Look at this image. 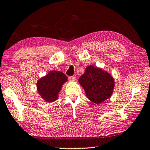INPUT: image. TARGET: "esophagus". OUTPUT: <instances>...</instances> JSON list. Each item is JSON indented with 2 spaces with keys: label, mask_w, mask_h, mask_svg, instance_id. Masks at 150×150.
Here are the masks:
<instances>
[{
  "label": "esophagus",
  "mask_w": 150,
  "mask_h": 150,
  "mask_svg": "<svg viewBox=\"0 0 150 150\" xmlns=\"http://www.w3.org/2000/svg\"><path fill=\"white\" fill-rule=\"evenodd\" d=\"M69 79L70 81H75V76H70L69 77Z\"/></svg>",
  "instance_id": "obj_1"
}]
</instances>
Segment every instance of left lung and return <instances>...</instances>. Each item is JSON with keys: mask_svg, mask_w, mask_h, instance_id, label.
<instances>
[{"mask_svg": "<svg viewBox=\"0 0 150 150\" xmlns=\"http://www.w3.org/2000/svg\"><path fill=\"white\" fill-rule=\"evenodd\" d=\"M87 97L97 104L111 96L114 88V81L109 73L101 69L89 65L79 79Z\"/></svg>", "mask_w": 150, "mask_h": 150, "instance_id": "left-lung-1", "label": "left lung"}]
</instances>
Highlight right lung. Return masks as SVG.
I'll return each mask as SVG.
<instances>
[{
	"label": "right lung",
	"instance_id": "right-lung-1",
	"mask_svg": "<svg viewBox=\"0 0 150 150\" xmlns=\"http://www.w3.org/2000/svg\"><path fill=\"white\" fill-rule=\"evenodd\" d=\"M67 80V77L63 73L51 71L38 81V91L45 101H54L57 99L62 85Z\"/></svg>",
	"mask_w": 150,
	"mask_h": 150
}]
</instances>
